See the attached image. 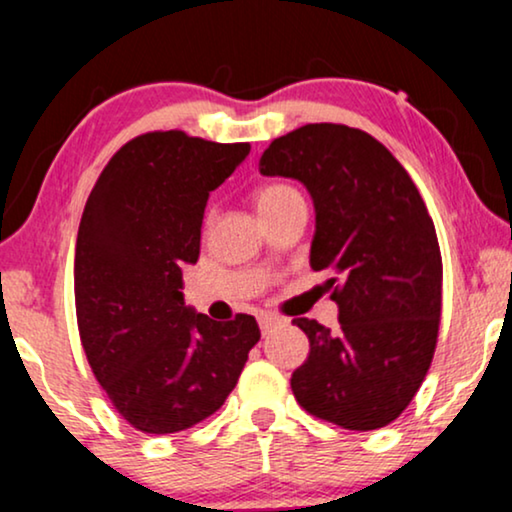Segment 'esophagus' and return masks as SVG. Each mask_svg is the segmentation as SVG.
I'll list each match as a JSON object with an SVG mask.
<instances>
[{"label": "esophagus", "instance_id": "1", "mask_svg": "<svg viewBox=\"0 0 512 512\" xmlns=\"http://www.w3.org/2000/svg\"><path fill=\"white\" fill-rule=\"evenodd\" d=\"M258 325H261V332L263 334H268L270 330H273V327H277V325H282V320L280 318H275V315H261V318H258Z\"/></svg>", "mask_w": 512, "mask_h": 512}]
</instances>
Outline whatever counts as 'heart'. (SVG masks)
Returning a JSON list of instances; mask_svg holds the SVG:
<instances>
[{
	"instance_id": "1",
	"label": "heart",
	"mask_w": 512,
	"mask_h": 512,
	"mask_svg": "<svg viewBox=\"0 0 512 512\" xmlns=\"http://www.w3.org/2000/svg\"><path fill=\"white\" fill-rule=\"evenodd\" d=\"M294 197H301L299 192L292 185H285V182H273V185H266L261 187L256 192V206L258 211H268V208H275L280 206L282 201H289Z\"/></svg>"
}]
</instances>
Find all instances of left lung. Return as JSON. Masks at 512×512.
Returning <instances> with one entry per match:
<instances>
[{
  "mask_svg": "<svg viewBox=\"0 0 512 512\" xmlns=\"http://www.w3.org/2000/svg\"><path fill=\"white\" fill-rule=\"evenodd\" d=\"M258 168L311 192V268L330 275L339 306V330L294 318L311 342L292 375L296 401L344 430H380L413 401L437 349L444 270L425 201L391 151L349 125L287 132Z\"/></svg>",
  "mask_w": 512,
  "mask_h": 512,
  "instance_id": "1",
  "label": "left lung"
}]
</instances>
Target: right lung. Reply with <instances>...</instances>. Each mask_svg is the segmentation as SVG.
I'll return each mask as SVG.
<instances>
[{"mask_svg": "<svg viewBox=\"0 0 512 512\" xmlns=\"http://www.w3.org/2000/svg\"><path fill=\"white\" fill-rule=\"evenodd\" d=\"M182 130L123 144L99 175L75 244V313L87 363L135 430L173 434L223 406L261 339L254 315L216 323L182 299L208 194L249 156Z\"/></svg>", "mask_w": 512, "mask_h": 512, "instance_id": "add662e5", "label": "right lung"}]
</instances>
